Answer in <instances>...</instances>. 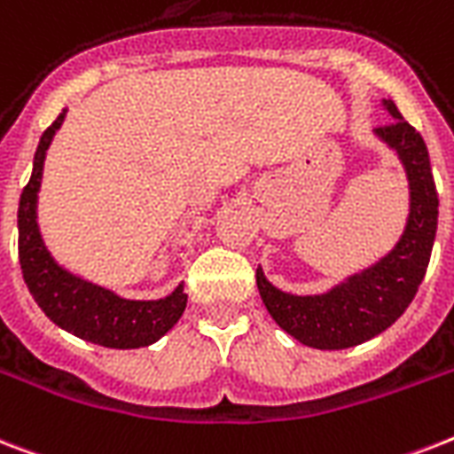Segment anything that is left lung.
Returning <instances> with one entry per match:
<instances>
[{
	"mask_svg": "<svg viewBox=\"0 0 454 454\" xmlns=\"http://www.w3.org/2000/svg\"><path fill=\"white\" fill-rule=\"evenodd\" d=\"M392 121L375 135L399 153L411 184V215L399 245L373 268L352 275L322 296H294L272 286L263 270L256 285L279 329L317 349L355 348L389 329L418 294L431 259L438 226V193L431 175L429 151L415 128L385 99Z\"/></svg>",
	"mask_w": 454,
	"mask_h": 454,
	"instance_id": "8db88e82",
	"label": "left lung"
}]
</instances>
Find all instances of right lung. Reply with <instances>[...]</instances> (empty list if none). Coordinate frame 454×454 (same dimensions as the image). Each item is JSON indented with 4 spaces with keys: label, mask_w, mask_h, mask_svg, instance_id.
Here are the masks:
<instances>
[{
    "label": "right lung",
    "mask_w": 454,
    "mask_h": 454,
    "mask_svg": "<svg viewBox=\"0 0 454 454\" xmlns=\"http://www.w3.org/2000/svg\"><path fill=\"white\" fill-rule=\"evenodd\" d=\"M65 121V112L43 130L35 153V168L18 205V259L25 285L36 305L60 329L102 348H146L168 333L186 308L184 285L160 301H128L114 291L76 278L55 263L36 226V193L42 186L46 149L55 130Z\"/></svg>",
    "instance_id": "1"
}]
</instances>
